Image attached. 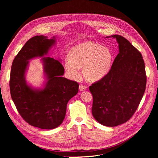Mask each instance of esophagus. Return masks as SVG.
<instances>
[{
    "label": "esophagus",
    "instance_id": "34e87169",
    "mask_svg": "<svg viewBox=\"0 0 158 158\" xmlns=\"http://www.w3.org/2000/svg\"><path fill=\"white\" fill-rule=\"evenodd\" d=\"M87 86L86 85H79V90L80 91H85L87 89Z\"/></svg>",
    "mask_w": 158,
    "mask_h": 158
}]
</instances>
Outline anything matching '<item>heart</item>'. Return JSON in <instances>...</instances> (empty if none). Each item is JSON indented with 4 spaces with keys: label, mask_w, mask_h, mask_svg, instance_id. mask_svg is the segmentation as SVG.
I'll list each match as a JSON object with an SVG mask.
<instances>
[{
    "label": "heart",
    "mask_w": 158,
    "mask_h": 158,
    "mask_svg": "<svg viewBox=\"0 0 158 158\" xmlns=\"http://www.w3.org/2000/svg\"><path fill=\"white\" fill-rule=\"evenodd\" d=\"M113 55L110 50L94 41H86L74 47L66 57L64 67L67 76L73 80L79 77L83 67L85 77L90 81L104 78L110 72Z\"/></svg>",
    "instance_id": "heart-1"
}]
</instances>
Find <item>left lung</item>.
<instances>
[{
    "instance_id": "left-lung-1",
    "label": "left lung",
    "mask_w": 158,
    "mask_h": 158,
    "mask_svg": "<svg viewBox=\"0 0 158 158\" xmlns=\"http://www.w3.org/2000/svg\"><path fill=\"white\" fill-rule=\"evenodd\" d=\"M110 37L117 40L119 53L109 73L89 89L93 95L94 118L103 126L114 127L134 114L145 93L147 77L144 61L138 50L122 36H106Z\"/></svg>"
}]
</instances>
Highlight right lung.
<instances>
[{"label": "right lung", "mask_w": 158, "mask_h": 158, "mask_svg": "<svg viewBox=\"0 0 158 158\" xmlns=\"http://www.w3.org/2000/svg\"><path fill=\"white\" fill-rule=\"evenodd\" d=\"M56 43L55 36L31 38L15 57L10 74L11 96L19 113L31 126L44 129L61 125L68 102L79 91L77 82L63 77L64 69L59 60L44 57ZM36 57H43L45 81L41 88L29 85L25 79L29 61Z\"/></svg>", "instance_id": "obj_1"}]
</instances>
